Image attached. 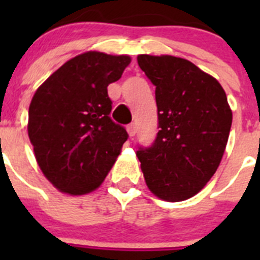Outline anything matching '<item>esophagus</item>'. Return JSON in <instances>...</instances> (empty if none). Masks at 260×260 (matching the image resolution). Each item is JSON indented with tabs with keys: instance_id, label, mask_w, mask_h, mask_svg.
<instances>
[{
	"instance_id": "esophagus-1",
	"label": "esophagus",
	"mask_w": 260,
	"mask_h": 260,
	"mask_svg": "<svg viewBox=\"0 0 260 260\" xmlns=\"http://www.w3.org/2000/svg\"><path fill=\"white\" fill-rule=\"evenodd\" d=\"M127 133L130 137H134L137 134V125L135 123H132V125L127 126Z\"/></svg>"
}]
</instances>
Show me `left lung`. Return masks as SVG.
I'll use <instances>...</instances> for the list:
<instances>
[{"label": "left lung", "instance_id": "8db88e82", "mask_svg": "<svg viewBox=\"0 0 260 260\" xmlns=\"http://www.w3.org/2000/svg\"><path fill=\"white\" fill-rule=\"evenodd\" d=\"M156 87L157 128L150 147H138L148 189L162 201L181 202L203 189L219 167L232 126L220 83L187 59L138 56Z\"/></svg>", "mask_w": 260, "mask_h": 260}]
</instances>
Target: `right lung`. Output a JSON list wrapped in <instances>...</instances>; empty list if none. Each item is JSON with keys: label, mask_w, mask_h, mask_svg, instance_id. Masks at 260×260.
<instances>
[{"label": "right lung", "mask_w": 260, "mask_h": 260, "mask_svg": "<svg viewBox=\"0 0 260 260\" xmlns=\"http://www.w3.org/2000/svg\"><path fill=\"white\" fill-rule=\"evenodd\" d=\"M128 56L87 52L69 59L35 92L28 137L44 176L62 192L83 195L102 185L128 134L110 118V83Z\"/></svg>", "instance_id": "1"}]
</instances>
